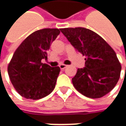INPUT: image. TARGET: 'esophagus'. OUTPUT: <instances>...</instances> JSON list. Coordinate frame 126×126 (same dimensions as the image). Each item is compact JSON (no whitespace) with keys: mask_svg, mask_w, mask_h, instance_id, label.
<instances>
[{"mask_svg":"<svg viewBox=\"0 0 126 126\" xmlns=\"http://www.w3.org/2000/svg\"><path fill=\"white\" fill-rule=\"evenodd\" d=\"M66 66H67L66 65V64H60V68L61 69H64Z\"/></svg>","mask_w":126,"mask_h":126,"instance_id":"esophagus-1","label":"esophagus"}]
</instances>
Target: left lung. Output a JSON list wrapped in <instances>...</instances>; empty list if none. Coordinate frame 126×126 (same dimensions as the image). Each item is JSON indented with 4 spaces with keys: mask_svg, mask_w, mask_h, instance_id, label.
<instances>
[{
    "mask_svg": "<svg viewBox=\"0 0 126 126\" xmlns=\"http://www.w3.org/2000/svg\"><path fill=\"white\" fill-rule=\"evenodd\" d=\"M71 44L85 55V67L78 69L72 83L80 93L100 98L119 81L121 66L116 52L95 32L83 27L60 29Z\"/></svg>",
    "mask_w": 126,
    "mask_h": 126,
    "instance_id": "8db88e82",
    "label": "left lung"
}]
</instances>
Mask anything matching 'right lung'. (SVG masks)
<instances>
[{"label":"right lung","mask_w":126,"mask_h":126,"mask_svg":"<svg viewBox=\"0 0 126 126\" xmlns=\"http://www.w3.org/2000/svg\"><path fill=\"white\" fill-rule=\"evenodd\" d=\"M60 33L58 29H43L32 33L17 47L7 71L15 89L26 99H39L55 87L60 68L43 64L51 43Z\"/></svg>","instance_id":"1"}]
</instances>
